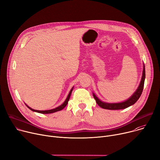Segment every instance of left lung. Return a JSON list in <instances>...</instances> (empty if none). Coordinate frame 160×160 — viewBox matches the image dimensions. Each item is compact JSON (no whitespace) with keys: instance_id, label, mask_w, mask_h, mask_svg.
Returning a JSON list of instances; mask_svg holds the SVG:
<instances>
[{"instance_id":"1","label":"left lung","mask_w":160,"mask_h":160,"mask_svg":"<svg viewBox=\"0 0 160 160\" xmlns=\"http://www.w3.org/2000/svg\"><path fill=\"white\" fill-rule=\"evenodd\" d=\"M145 78V66L143 65V70L142 80H141V82L140 83V85H139L137 90L134 93V94L129 98V99H128L127 101H126L124 102H122L120 103H112V104L106 103V102H102L101 101H100L94 93H93V97H94V99H95L97 104L100 107H101L102 108H104V109L117 110V109H122L127 108L136 102L138 100L140 97L141 96L143 90Z\"/></svg>"}]
</instances>
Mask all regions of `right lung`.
<instances>
[{"mask_svg":"<svg viewBox=\"0 0 160 160\" xmlns=\"http://www.w3.org/2000/svg\"><path fill=\"white\" fill-rule=\"evenodd\" d=\"M72 90H73V88H72V90H70V93H69V94H68V97H67V99L65 100V101L61 104V106H58V107H57V108H56L55 109H50V110H45V111H40V110H36V109H32V108H31L30 107H29L28 106H28V108H29V109H30L31 110H32V112H37V113H43V114H48V113H54V112H58V111H60V110H61V109H63L67 105V104H68V101H69V99H70V95H71V93H72Z\"/></svg>","mask_w":160,"mask_h":160,"instance_id":"obj_1","label":"right lung"}]
</instances>
